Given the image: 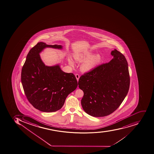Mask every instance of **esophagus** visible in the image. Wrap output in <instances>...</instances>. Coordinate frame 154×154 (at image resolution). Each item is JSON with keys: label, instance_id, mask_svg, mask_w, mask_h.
Wrapping results in <instances>:
<instances>
[{"label": "esophagus", "instance_id": "1", "mask_svg": "<svg viewBox=\"0 0 154 154\" xmlns=\"http://www.w3.org/2000/svg\"><path fill=\"white\" fill-rule=\"evenodd\" d=\"M75 77H76V78L77 80V81H78V80H79V78H80V75L78 74H75Z\"/></svg>", "mask_w": 154, "mask_h": 154}]
</instances>
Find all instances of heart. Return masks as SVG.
Returning <instances> with one entry per match:
<instances>
[{
    "label": "heart",
    "instance_id": "heart-1",
    "mask_svg": "<svg viewBox=\"0 0 154 154\" xmlns=\"http://www.w3.org/2000/svg\"><path fill=\"white\" fill-rule=\"evenodd\" d=\"M94 54V53L92 50H88L74 56V59L77 62H84L81 66L82 72H89L101 61L102 57L100 54L95 55ZM69 62L70 65H74L73 61L70 59L69 60Z\"/></svg>",
    "mask_w": 154,
    "mask_h": 154
}]
</instances>
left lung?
Instances as JSON below:
<instances>
[{"instance_id": "1", "label": "left lung", "mask_w": 154, "mask_h": 154, "mask_svg": "<svg viewBox=\"0 0 154 154\" xmlns=\"http://www.w3.org/2000/svg\"><path fill=\"white\" fill-rule=\"evenodd\" d=\"M113 58L80 77L79 87L84 92L81 104L85 112L95 117L112 113L123 102L130 87L126 59L114 49Z\"/></svg>"}]
</instances>
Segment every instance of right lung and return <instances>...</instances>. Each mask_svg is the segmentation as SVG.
I'll use <instances>...</instances> for the list:
<instances>
[{
    "label": "right lung",
    "instance_id": "1",
    "mask_svg": "<svg viewBox=\"0 0 154 154\" xmlns=\"http://www.w3.org/2000/svg\"><path fill=\"white\" fill-rule=\"evenodd\" d=\"M46 48L61 49L62 47L37 43L27 54L21 81L25 95L33 107L42 112H55L61 109L67 96L76 89L77 81L74 74L63 72L59 65H45L39 53Z\"/></svg>",
    "mask_w": 154,
    "mask_h": 154
}]
</instances>
